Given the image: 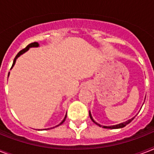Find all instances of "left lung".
Returning a JSON list of instances; mask_svg holds the SVG:
<instances>
[{"mask_svg":"<svg viewBox=\"0 0 154 154\" xmlns=\"http://www.w3.org/2000/svg\"><path fill=\"white\" fill-rule=\"evenodd\" d=\"M89 117H90L91 120L94 122V123H95V124L97 125L98 126L102 127V128H105V129H120V128H123V127L125 126L126 125H128L129 123H130V122H131L134 118V117H133V118H131V119L128 120V121H126V122H122V123H120V124H118V125H110V126H105V125H101L98 124V123H97V122H95L94 119H93V117H92V115H91V112H90V111H89Z\"/></svg>","mask_w":154,"mask_h":154,"instance_id":"left-lung-1","label":"left lung"}]
</instances>
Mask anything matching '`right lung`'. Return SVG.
<instances>
[{"mask_svg":"<svg viewBox=\"0 0 154 154\" xmlns=\"http://www.w3.org/2000/svg\"><path fill=\"white\" fill-rule=\"evenodd\" d=\"M38 46H39V44H38L37 42H33V43H31V44L28 45L27 46L25 47V49H22V50H20V51L17 53V55L16 56L15 58H14V60H13V65H12V67H11V69H12V68H13V66H14V65H15V63H16V60H17V57H20V56L21 55V54H23V53H25V52H26V51H28V50L29 49V48H32V47H38ZM8 75H9V72H8ZM66 116H67V114L65 115V118L63 119L62 122H60V124L58 125H57V126H59L60 125H61V124H62V123H63V122H65V118H66Z\"/></svg>","mask_w":154,"mask_h":154,"instance_id":"obj_1","label":"right lung"}]
</instances>
